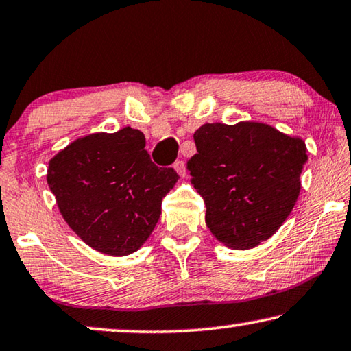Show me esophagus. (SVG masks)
<instances>
[{
  "mask_svg": "<svg viewBox=\"0 0 351 351\" xmlns=\"http://www.w3.org/2000/svg\"><path fill=\"white\" fill-rule=\"evenodd\" d=\"M173 169L176 170V173L184 178L186 176V164L182 162V160H176V162L173 164Z\"/></svg>",
  "mask_w": 351,
  "mask_h": 351,
  "instance_id": "34e87169",
  "label": "esophagus"
}]
</instances>
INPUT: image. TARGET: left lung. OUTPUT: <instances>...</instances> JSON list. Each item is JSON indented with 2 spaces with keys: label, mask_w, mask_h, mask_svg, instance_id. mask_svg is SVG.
Here are the masks:
<instances>
[{
  "label": "left lung",
  "mask_w": 351,
  "mask_h": 351,
  "mask_svg": "<svg viewBox=\"0 0 351 351\" xmlns=\"http://www.w3.org/2000/svg\"><path fill=\"white\" fill-rule=\"evenodd\" d=\"M191 182L206 204V225L217 241L248 250L285 223L302 191L308 160L302 137L263 121L206 123L193 134Z\"/></svg>",
  "instance_id": "obj_1"
}]
</instances>
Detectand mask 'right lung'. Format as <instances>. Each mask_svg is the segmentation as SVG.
Returning <instances> with one entry per match:
<instances>
[{
	"label": "right lung",
	"instance_id": "add662e5",
	"mask_svg": "<svg viewBox=\"0 0 351 351\" xmlns=\"http://www.w3.org/2000/svg\"><path fill=\"white\" fill-rule=\"evenodd\" d=\"M178 178L173 169L152 162L143 132L130 126L76 138L49 159L47 170L66 225L109 256L131 254L147 242Z\"/></svg>",
	"mask_w": 351,
	"mask_h": 351
}]
</instances>
